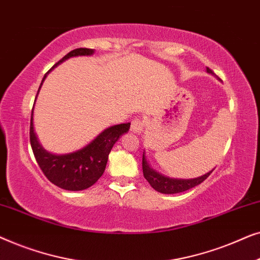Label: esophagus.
Segmentation results:
<instances>
[{
  "instance_id": "34e87169",
  "label": "esophagus",
  "mask_w": 260,
  "mask_h": 260,
  "mask_svg": "<svg viewBox=\"0 0 260 260\" xmlns=\"http://www.w3.org/2000/svg\"><path fill=\"white\" fill-rule=\"evenodd\" d=\"M130 129L135 134H141L142 131L144 130V120L142 118H135L133 122H131Z\"/></svg>"
}]
</instances>
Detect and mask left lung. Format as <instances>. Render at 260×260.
<instances>
[{"label": "left lung", "mask_w": 260, "mask_h": 260, "mask_svg": "<svg viewBox=\"0 0 260 260\" xmlns=\"http://www.w3.org/2000/svg\"><path fill=\"white\" fill-rule=\"evenodd\" d=\"M207 72L212 73V71L207 69ZM142 168H143V175L145 177V180L150 183V186L154 188L155 190H157L162 194H176L181 193V191H186L188 189H190V188L198 186V184H200L201 182H204L213 172L212 170V172L205 174V175L202 176H199L197 179H170V177H167L165 175H162V174L157 173L149 166L147 158H145L144 152L143 159H142Z\"/></svg>", "instance_id": "8db88e82"}]
</instances>
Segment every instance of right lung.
Returning a JSON list of instances; mask_svg holds the SVG:
<instances>
[{
  "label": "right lung",
  "instance_id": "add662e5",
  "mask_svg": "<svg viewBox=\"0 0 260 260\" xmlns=\"http://www.w3.org/2000/svg\"><path fill=\"white\" fill-rule=\"evenodd\" d=\"M94 53L93 49L90 48H77L71 51L59 60L52 70L65 61V60L72 58V56L79 55H92ZM48 72L45 74L41 85L47 77ZM39 87V91L41 88ZM35 97V101H37ZM33 113L34 108L31 110L30 117V129H29V138L30 145L33 149L35 159H37L39 167H40L42 173L46 177L62 189L66 190H83L91 187L99 180V177L104 173L106 163H108L109 154L111 151L113 144L119 140L123 134H125L130 129V123H123L118 125L110 126L105 129L103 133L98 135L91 143L79 150L70 152L65 155H54L51 152L46 151L39 142L37 134L34 131L33 124Z\"/></svg>",
  "mask_w": 260,
  "mask_h": 260
}]
</instances>
